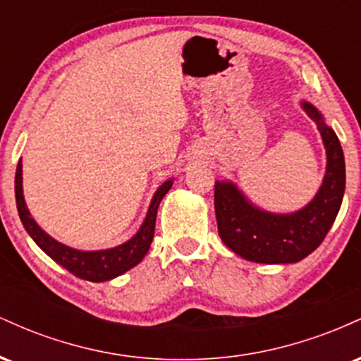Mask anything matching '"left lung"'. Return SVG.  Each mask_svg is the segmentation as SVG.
Returning a JSON list of instances; mask_svg holds the SVG:
<instances>
[{
	"instance_id": "obj_1",
	"label": "left lung",
	"mask_w": 361,
	"mask_h": 361,
	"mask_svg": "<svg viewBox=\"0 0 361 361\" xmlns=\"http://www.w3.org/2000/svg\"><path fill=\"white\" fill-rule=\"evenodd\" d=\"M304 110L324 140L327 168L322 186L299 212L276 215L256 209L229 181H215L214 205L219 235L235 255L255 263H297L324 241L345 193V156L338 135L309 103Z\"/></svg>"
}]
</instances>
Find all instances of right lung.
Instances as JSON below:
<instances>
[{
    "mask_svg": "<svg viewBox=\"0 0 361 361\" xmlns=\"http://www.w3.org/2000/svg\"><path fill=\"white\" fill-rule=\"evenodd\" d=\"M173 181L168 180L157 188V192L152 197L151 205H149L146 221L140 226L139 233L130 239V241L123 243L122 246L111 247V250L103 251H78L73 247L64 246V244L57 243L51 235L45 234L34 219L30 217L27 205H25L23 190H22V161L16 166L15 173V197H16V209L18 215L22 219L23 227L30 238L37 243V246L42 250L45 255L64 267L66 270L71 271L74 276L88 281H106L115 279V276L122 275L135 264L142 261L144 256L147 255L149 247H151L152 238H154V227H156V215L159 202L169 192Z\"/></svg>",
    "mask_w": 361,
    "mask_h": 361,
    "instance_id": "1",
    "label": "right lung"
}]
</instances>
